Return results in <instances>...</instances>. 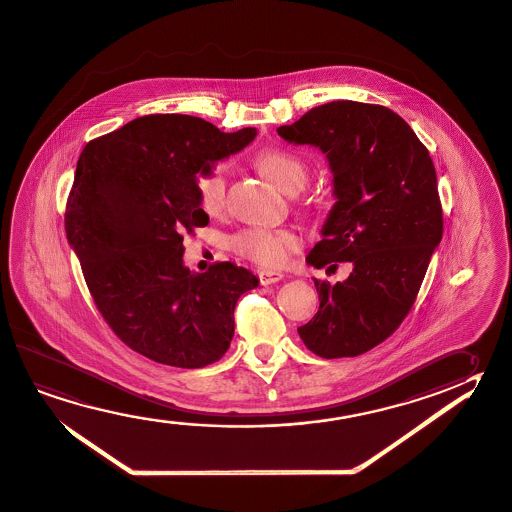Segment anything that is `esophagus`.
<instances>
[{
	"label": "esophagus",
	"mask_w": 512,
	"mask_h": 512,
	"mask_svg": "<svg viewBox=\"0 0 512 512\" xmlns=\"http://www.w3.org/2000/svg\"><path fill=\"white\" fill-rule=\"evenodd\" d=\"M258 279H260L261 285H272V283L281 281L283 274L274 272V270H258Z\"/></svg>",
	"instance_id": "34e87169"
}]
</instances>
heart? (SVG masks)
<instances>
[{"label":"heart","instance_id":"b5f03b06","mask_svg":"<svg viewBox=\"0 0 512 512\" xmlns=\"http://www.w3.org/2000/svg\"><path fill=\"white\" fill-rule=\"evenodd\" d=\"M256 165L286 193L301 190L308 181V165L304 157L288 148L261 150L256 156ZM227 177L229 166L226 163H213L195 175L200 208L208 215H220L226 208ZM229 247L245 260L254 261L261 267L279 269L303 247V238L290 227H245L229 238Z\"/></svg>","mask_w":512,"mask_h":512}]
</instances>
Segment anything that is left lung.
Instances as JSON below:
<instances>
[{"mask_svg": "<svg viewBox=\"0 0 512 512\" xmlns=\"http://www.w3.org/2000/svg\"><path fill=\"white\" fill-rule=\"evenodd\" d=\"M278 134L321 148L333 172L337 202L306 261L353 263L344 283L315 279L319 312L299 337L322 358L362 355L398 330L441 242L432 157L399 114L351 100L313 107Z\"/></svg>", "mask_w": 512, "mask_h": 512, "instance_id": "obj_1", "label": "left lung"}]
</instances>
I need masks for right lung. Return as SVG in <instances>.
I'll list each match as a JSON object with an SVG mask.
<instances>
[{
  "mask_svg": "<svg viewBox=\"0 0 512 512\" xmlns=\"http://www.w3.org/2000/svg\"><path fill=\"white\" fill-rule=\"evenodd\" d=\"M256 129L220 132L188 114H148L91 139L78 157L66 236L98 312L157 364L199 369L233 340L234 306L258 278L231 261L182 265L184 233L208 226L195 175L247 147Z\"/></svg>",
  "mask_w": 512,
  "mask_h": 512,
  "instance_id": "right-lung-1",
  "label": "right lung"
}]
</instances>
